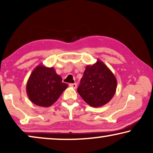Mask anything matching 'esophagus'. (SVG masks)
I'll use <instances>...</instances> for the list:
<instances>
[{"label": "esophagus", "instance_id": "34e87169", "mask_svg": "<svg viewBox=\"0 0 153 153\" xmlns=\"http://www.w3.org/2000/svg\"><path fill=\"white\" fill-rule=\"evenodd\" d=\"M69 85H70V87L73 88H76L77 85H76V83H70V84H69Z\"/></svg>", "mask_w": 153, "mask_h": 153}]
</instances>
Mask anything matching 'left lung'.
<instances>
[{"label":"left lung","mask_w":153,"mask_h":153,"mask_svg":"<svg viewBox=\"0 0 153 153\" xmlns=\"http://www.w3.org/2000/svg\"><path fill=\"white\" fill-rule=\"evenodd\" d=\"M117 80L110 69L102 60L87 65L77 92L93 107L107 104L116 91Z\"/></svg>","instance_id":"8db88e82"}]
</instances>
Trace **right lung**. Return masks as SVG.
I'll return each mask as SVG.
<instances>
[{
  "label": "right lung",
  "mask_w": 153,
  "mask_h": 153,
  "mask_svg": "<svg viewBox=\"0 0 153 153\" xmlns=\"http://www.w3.org/2000/svg\"><path fill=\"white\" fill-rule=\"evenodd\" d=\"M68 86L53 68H47L40 64L30 75L27 81L26 93L33 104L49 107L57 101Z\"/></svg>",
  "instance_id": "obj_1"
}]
</instances>
